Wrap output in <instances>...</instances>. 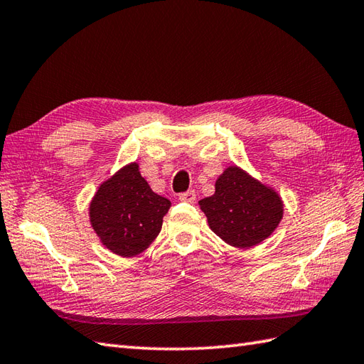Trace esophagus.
<instances>
[{
	"label": "esophagus",
	"instance_id": "esophagus-1",
	"mask_svg": "<svg viewBox=\"0 0 364 364\" xmlns=\"http://www.w3.org/2000/svg\"><path fill=\"white\" fill-rule=\"evenodd\" d=\"M181 200V202L184 203H194L196 202V192L194 191H188V192H183V194H180V197H178Z\"/></svg>",
	"mask_w": 364,
	"mask_h": 364
}]
</instances>
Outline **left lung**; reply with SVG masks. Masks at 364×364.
Masks as SVG:
<instances>
[{
  "instance_id": "obj_1",
  "label": "left lung",
  "mask_w": 364,
  "mask_h": 364,
  "mask_svg": "<svg viewBox=\"0 0 364 364\" xmlns=\"http://www.w3.org/2000/svg\"><path fill=\"white\" fill-rule=\"evenodd\" d=\"M214 186V194L198 205L208 225L223 242L250 249L266 241L280 225L284 213L280 194L244 168L228 166Z\"/></svg>"
}]
</instances>
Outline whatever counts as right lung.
I'll list each match as a JSON object with an SVG mask.
<instances>
[{"label":"right lung","instance_id":"1","mask_svg":"<svg viewBox=\"0 0 364 364\" xmlns=\"http://www.w3.org/2000/svg\"><path fill=\"white\" fill-rule=\"evenodd\" d=\"M170 206V200L151 191L137 162H129L100 184L90 200L89 220L107 250L131 258L156 239Z\"/></svg>","mask_w":364,"mask_h":364}]
</instances>
